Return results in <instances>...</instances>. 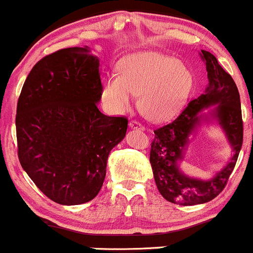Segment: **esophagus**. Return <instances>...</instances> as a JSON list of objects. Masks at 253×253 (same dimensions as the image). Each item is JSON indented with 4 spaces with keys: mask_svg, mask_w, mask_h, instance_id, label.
I'll return each mask as SVG.
<instances>
[{
    "mask_svg": "<svg viewBox=\"0 0 253 253\" xmlns=\"http://www.w3.org/2000/svg\"><path fill=\"white\" fill-rule=\"evenodd\" d=\"M129 126L134 129H144L143 124H140L138 120H130V122H129Z\"/></svg>",
    "mask_w": 253,
    "mask_h": 253,
    "instance_id": "34e87169",
    "label": "esophagus"
}]
</instances>
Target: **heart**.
<instances>
[{
	"label": "heart",
	"mask_w": 253,
	"mask_h": 253,
	"mask_svg": "<svg viewBox=\"0 0 253 253\" xmlns=\"http://www.w3.org/2000/svg\"><path fill=\"white\" fill-rule=\"evenodd\" d=\"M119 77L105 81L103 94L114 110H123L138 94V108L149 119L174 115L189 98L194 76L184 63L159 52L146 50L126 56L118 64Z\"/></svg>",
	"instance_id": "obj_1"
}]
</instances>
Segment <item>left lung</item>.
Wrapping results in <instances>:
<instances>
[{"label": "left lung", "mask_w": 253, "mask_h": 253, "mask_svg": "<svg viewBox=\"0 0 253 253\" xmlns=\"http://www.w3.org/2000/svg\"><path fill=\"white\" fill-rule=\"evenodd\" d=\"M201 53L208 69V88L200 97L190 100L176 119L158 126L154 130V139L150 144V164L158 190L168 201L182 206L209 203L225 189L244 141L241 102L236 83L218 64L213 54L208 50H201ZM215 104H218L215 116L228 135L234 156L209 182L191 179L179 172L177 163L183 156L188 135L200 121L197 113Z\"/></svg>", "instance_id": "left-lung-1"}]
</instances>
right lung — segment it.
I'll return each mask as SVG.
<instances>
[{"label": "right lung", "instance_id": "1", "mask_svg": "<svg viewBox=\"0 0 253 253\" xmlns=\"http://www.w3.org/2000/svg\"><path fill=\"white\" fill-rule=\"evenodd\" d=\"M99 59L89 47L63 48L38 61L17 102V154L36 186L61 205L93 200L110 150L124 139L128 118L108 117Z\"/></svg>", "mask_w": 253, "mask_h": 253}]
</instances>
